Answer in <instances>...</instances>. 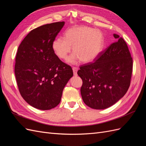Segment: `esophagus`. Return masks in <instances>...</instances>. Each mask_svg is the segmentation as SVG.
<instances>
[{
    "instance_id": "obj_1",
    "label": "esophagus",
    "mask_w": 146,
    "mask_h": 146,
    "mask_svg": "<svg viewBox=\"0 0 146 146\" xmlns=\"http://www.w3.org/2000/svg\"><path fill=\"white\" fill-rule=\"evenodd\" d=\"M72 70H73V72H74V76H77V75L78 68H76V67H73L72 68Z\"/></svg>"
}]
</instances>
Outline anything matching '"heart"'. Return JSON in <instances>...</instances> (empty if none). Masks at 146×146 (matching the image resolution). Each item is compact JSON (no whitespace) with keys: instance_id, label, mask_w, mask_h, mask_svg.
I'll return each instance as SVG.
<instances>
[{"instance_id":"1","label":"heart","mask_w":146,"mask_h":146,"mask_svg":"<svg viewBox=\"0 0 146 146\" xmlns=\"http://www.w3.org/2000/svg\"><path fill=\"white\" fill-rule=\"evenodd\" d=\"M105 43L104 34L99 30L85 25H75L64 33V38H56L52 42V49L61 60H66L71 52L68 61L76 63L80 59L82 63L94 60L102 50Z\"/></svg>"}]
</instances>
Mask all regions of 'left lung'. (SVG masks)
Returning <instances> with one entry per match:
<instances>
[{
	"label": "left lung",
	"mask_w": 146,
	"mask_h": 146,
	"mask_svg": "<svg viewBox=\"0 0 146 146\" xmlns=\"http://www.w3.org/2000/svg\"><path fill=\"white\" fill-rule=\"evenodd\" d=\"M117 41L101 52L94 62L80 66V92L88 107L103 110L111 107L125 94L130 85L133 60L125 41L116 34Z\"/></svg>",
	"instance_id": "8db88e82"
}]
</instances>
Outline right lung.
Returning a JSON list of instances; mask_svg holds the SVG:
<instances>
[{"label": "right lung", "mask_w": 146, "mask_h": 146, "mask_svg": "<svg viewBox=\"0 0 146 146\" xmlns=\"http://www.w3.org/2000/svg\"><path fill=\"white\" fill-rule=\"evenodd\" d=\"M64 25L63 21L57 22L32 30L17 49L15 73L19 91L29 105L39 110L56 107L73 76L72 68L52 49V42Z\"/></svg>", "instance_id": "add662e5"}]
</instances>
